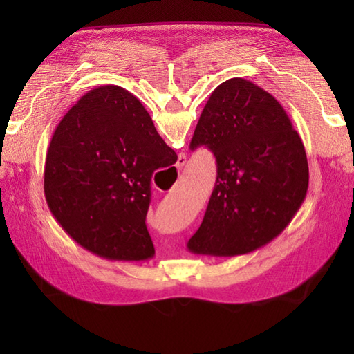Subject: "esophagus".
I'll list each match as a JSON object with an SVG mask.
<instances>
[{"mask_svg": "<svg viewBox=\"0 0 354 354\" xmlns=\"http://www.w3.org/2000/svg\"><path fill=\"white\" fill-rule=\"evenodd\" d=\"M185 162H187V156L184 155V153H181L178 156V162H176V167L178 169H183L184 165H185Z\"/></svg>", "mask_w": 354, "mask_h": 354, "instance_id": "1", "label": "esophagus"}]
</instances>
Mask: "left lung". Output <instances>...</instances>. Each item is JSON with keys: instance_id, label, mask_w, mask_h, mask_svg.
I'll return each mask as SVG.
<instances>
[{"instance_id": "1", "label": "left lung", "mask_w": 354, "mask_h": 354, "mask_svg": "<svg viewBox=\"0 0 354 354\" xmlns=\"http://www.w3.org/2000/svg\"><path fill=\"white\" fill-rule=\"evenodd\" d=\"M205 146L217 162L214 190L193 254H248L288 227L306 199L309 165L301 138L274 95L230 79L209 95L190 149Z\"/></svg>"}]
</instances>
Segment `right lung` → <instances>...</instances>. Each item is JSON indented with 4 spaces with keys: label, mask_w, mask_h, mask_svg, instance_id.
Instances as JSON below:
<instances>
[{
    "label": "right lung",
    "mask_w": 354,
    "mask_h": 354,
    "mask_svg": "<svg viewBox=\"0 0 354 354\" xmlns=\"http://www.w3.org/2000/svg\"><path fill=\"white\" fill-rule=\"evenodd\" d=\"M176 158L137 97L117 85L94 88L53 133L44 170L47 205L86 251L149 260L155 255L146 227L150 179Z\"/></svg>",
    "instance_id": "1"
}]
</instances>
